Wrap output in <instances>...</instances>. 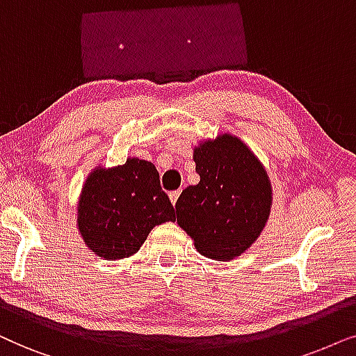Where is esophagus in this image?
I'll return each mask as SVG.
<instances>
[{
    "label": "esophagus",
    "mask_w": 356,
    "mask_h": 356,
    "mask_svg": "<svg viewBox=\"0 0 356 356\" xmlns=\"http://www.w3.org/2000/svg\"><path fill=\"white\" fill-rule=\"evenodd\" d=\"M179 195H181V191H174V192L169 193V198H170V202H172V205H175V203H177Z\"/></svg>",
    "instance_id": "obj_1"
}]
</instances>
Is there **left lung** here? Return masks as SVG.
<instances>
[{"instance_id":"left-lung-1","label":"left lung","mask_w":356,"mask_h":356,"mask_svg":"<svg viewBox=\"0 0 356 356\" xmlns=\"http://www.w3.org/2000/svg\"><path fill=\"white\" fill-rule=\"evenodd\" d=\"M193 161L200 182L188 186L175 203L179 226L207 257H238L268 220V175L252 151L231 135L202 143L193 151Z\"/></svg>"}]
</instances>
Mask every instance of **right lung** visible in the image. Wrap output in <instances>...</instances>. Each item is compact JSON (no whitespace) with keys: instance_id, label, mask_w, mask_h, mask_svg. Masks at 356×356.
<instances>
[{"instance_id":"obj_1","label":"right lung","mask_w":356,"mask_h":356,"mask_svg":"<svg viewBox=\"0 0 356 356\" xmlns=\"http://www.w3.org/2000/svg\"><path fill=\"white\" fill-rule=\"evenodd\" d=\"M175 220L159 172L149 161L129 158L123 165L89 174L78 203V227L88 248L107 260L138 252L156 225Z\"/></svg>"}]
</instances>
